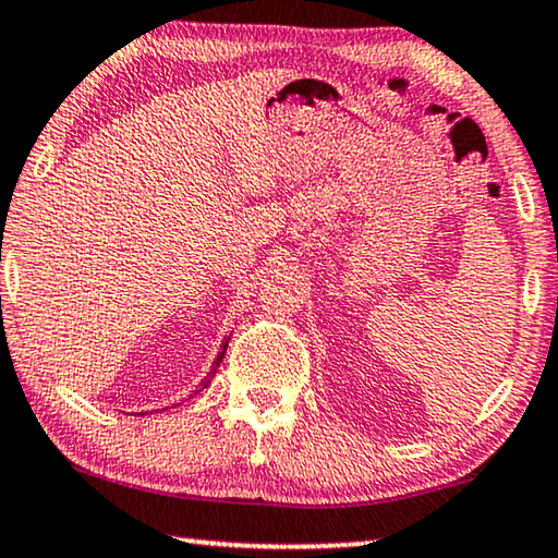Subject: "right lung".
I'll list each match as a JSON object with an SVG mask.
<instances>
[{
	"instance_id": "right-lung-1",
	"label": "right lung",
	"mask_w": 558,
	"mask_h": 558,
	"mask_svg": "<svg viewBox=\"0 0 558 558\" xmlns=\"http://www.w3.org/2000/svg\"><path fill=\"white\" fill-rule=\"evenodd\" d=\"M228 343H230V336H226V338H222V343H220V351H218V359H215V361H213V371H210V373H207V378L203 380V388H207V386H210V378L215 376V371H218V368H220V363H222V359H226ZM203 388H199V390H203ZM195 393H197V390H195ZM195 393H193V396H195Z\"/></svg>"
}]
</instances>
